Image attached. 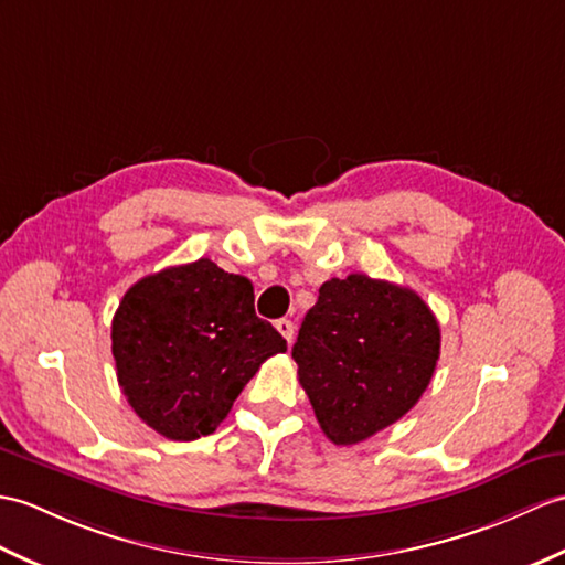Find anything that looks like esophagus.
Segmentation results:
<instances>
[{"instance_id":"obj_1","label":"esophagus","mask_w":565,"mask_h":565,"mask_svg":"<svg viewBox=\"0 0 565 565\" xmlns=\"http://www.w3.org/2000/svg\"><path fill=\"white\" fill-rule=\"evenodd\" d=\"M277 330H279V334L286 339L288 344L294 342V334H296V327H294V322L291 320H286V318H281V320H277Z\"/></svg>"}]
</instances>
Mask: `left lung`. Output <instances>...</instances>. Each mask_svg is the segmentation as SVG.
Returning <instances> with one entry per match:
<instances>
[{
	"mask_svg": "<svg viewBox=\"0 0 565 565\" xmlns=\"http://www.w3.org/2000/svg\"><path fill=\"white\" fill-rule=\"evenodd\" d=\"M291 353L324 436L356 445L422 399L440 324L412 288L349 274L320 286Z\"/></svg>",
	"mask_w": 565,
	"mask_h": 565,
	"instance_id": "1",
	"label": "left lung"
}]
</instances>
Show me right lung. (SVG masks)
<instances>
[{
    "instance_id": "obj_1",
    "label": "right lung",
    "mask_w": 565,
    "mask_h": 565,
    "mask_svg": "<svg viewBox=\"0 0 565 565\" xmlns=\"http://www.w3.org/2000/svg\"><path fill=\"white\" fill-rule=\"evenodd\" d=\"M113 356L129 406L170 440L209 436L286 339L255 315L250 279L212 259L139 279L113 318Z\"/></svg>"
}]
</instances>
